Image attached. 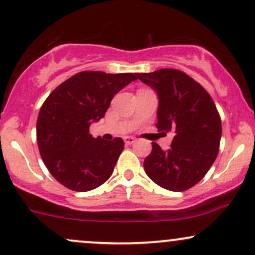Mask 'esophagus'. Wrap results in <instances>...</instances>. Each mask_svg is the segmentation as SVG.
Returning a JSON list of instances; mask_svg holds the SVG:
<instances>
[{
	"mask_svg": "<svg viewBox=\"0 0 255 255\" xmlns=\"http://www.w3.org/2000/svg\"><path fill=\"white\" fill-rule=\"evenodd\" d=\"M136 141V138L135 137H131V136H127V137H124V142L127 143V144H132L133 142Z\"/></svg>",
	"mask_w": 255,
	"mask_h": 255,
	"instance_id": "obj_1",
	"label": "esophagus"
}]
</instances>
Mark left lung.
<instances>
[{
	"label": "left lung",
	"instance_id": "8db88e82",
	"mask_svg": "<svg viewBox=\"0 0 255 255\" xmlns=\"http://www.w3.org/2000/svg\"><path fill=\"white\" fill-rule=\"evenodd\" d=\"M137 78L158 94V130L173 132L170 149L151 143L143 162L145 173L164 189H189L204 178L219 151L222 122L212 97L179 70L137 73Z\"/></svg>",
	"mask_w": 255,
	"mask_h": 255
}]
</instances>
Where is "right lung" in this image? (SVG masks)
<instances>
[{
	"mask_svg": "<svg viewBox=\"0 0 255 255\" xmlns=\"http://www.w3.org/2000/svg\"><path fill=\"white\" fill-rule=\"evenodd\" d=\"M136 79L137 73L84 71L61 83L42 105L36 127L39 153L66 188L93 190L113 173L124 141L94 138L89 128L104 118L113 96Z\"/></svg>",
	"mask_w": 255,
	"mask_h": 255,
	"instance_id": "add662e5",
	"label": "right lung"
}]
</instances>
